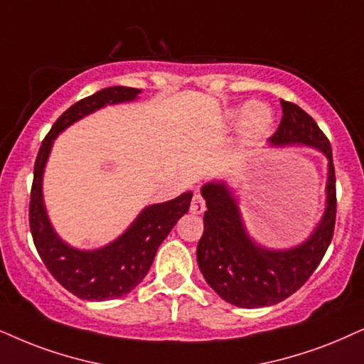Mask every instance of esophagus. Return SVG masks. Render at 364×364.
Listing matches in <instances>:
<instances>
[{
  "mask_svg": "<svg viewBox=\"0 0 364 364\" xmlns=\"http://www.w3.org/2000/svg\"><path fill=\"white\" fill-rule=\"evenodd\" d=\"M190 210H191V213L193 215H201L203 213V211L206 210V205H205V200H203V196L200 195V193H195V195H193V200H191V206H190Z\"/></svg>",
  "mask_w": 364,
  "mask_h": 364,
  "instance_id": "1",
  "label": "esophagus"
}]
</instances>
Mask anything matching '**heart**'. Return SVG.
I'll use <instances>...</instances> for the list:
<instances>
[{"mask_svg":"<svg viewBox=\"0 0 364 364\" xmlns=\"http://www.w3.org/2000/svg\"><path fill=\"white\" fill-rule=\"evenodd\" d=\"M232 117H237L235 112L230 114ZM242 136L247 141H254L260 137L264 132H267L270 124H272V110L264 102L259 100H252V102L245 104L242 110Z\"/></svg>","mask_w":364,"mask_h":364,"instance_id":"obj_1","label":"heart"}]
</instances>
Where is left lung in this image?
<instances>
[{
    "label": "left lung",
    "mask_w": 364,
    "mask_h": 364,
    "mask_svg": "<svg viewBox=\"0 0 364 364\" xmlns=\"http://www.w3.org/2000/svg\"><path fill=\"white\" fill-rule=\"evenodd\" d=\"M280 105L284 116L270 142L275 146L301 142L323 151L329 159L326 211L314 233L291 250H265L247 235L235 198L225 183H208L201 190L208 210L196 248L198 265L220 297L245 309L277 304L299 291L321 264L334 235L338 201L329 139L297 104L280 100Z\"/></svg>",
    "instance_id": "8db88e82"
}]
</instances>
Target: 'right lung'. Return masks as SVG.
Instances as JSON below:
<instances>
[{"label": "right lung", "instance_id": "obj_1", "mask_svg": "<svg viewBox=\"0 0 364 364\" xmlns=\"http://www.w3.org/2000/svg\"><path fill=\"white\" fill-rule=\"evenodd\" d=\"M139 92L132 87L116 85L75 102L55 121L41 141L35 161L28 218L36 252L55 280L73 296L85 301H107L131 292L146 277L161 243L190 208V191L166 203L151 205L141 211L134 223L116 242L94 252L68 247L60 240L48 222L41 198V178L55 137L87 114L107 104L134 100Z\"/></svg>", "mask_w": 364, "mask_h": 364}]
</instances>
